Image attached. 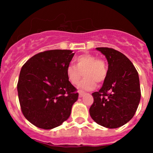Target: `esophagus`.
<instances>
[{
	"instance_id": "esophagus-1",
	"label": "esophagus",
	"mask_w": 153,
	"mask_h": 153,
	"mask_svg": "<svg viewBox=\"0 0 153 153\" xmlns=\"http://www.w3.org/2000/svg\"><path fill=\"white\" fill-rule=\"evenodd\" d=\"M84 94H85V93L82 92V91H79V97H80V98L82 97Z\"/></svg>"
}]
</instances>
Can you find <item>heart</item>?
<instances>
[{
	"label": "heart",
	"instance_id": "heart-1",
	"mask_svg": "<svg viewBox=\"0 0 153 153\" xmlns=\"http://www.w3.org/2000/svg\"><path fill=\"white\" fill-rule=\"evenodd\" d=\"M75 65L69 64L66 67V75L68 80L76 85L81 78L83 72V80L79 84V88L91 91L96 85V82H101L107 75V66L104 60L97 59L91 54H82L75 59Z\"/></svg>",
	"mask_w": 153,
	"mask_h": 153
}]
</instances>
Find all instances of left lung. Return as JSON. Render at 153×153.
Segmentation results:
<instances>
[{
    "instance_id": "left-lung-1",
    "label": "left lung",
    "mask_w": 153,
    "mask_h": 153,
    "mask_svg": "<svg viewBox=\"0 0 153 153\" xmlns=\"http://www.w3.org/2000/svg\"><path fill=\"white\" fill-rule=\"evenodd\" d=\"M96 50L106 57L108 72L101 88L92 94L94 101L89 113L98 124L115 129L131 120L137 109L140 79L134 66L122 52L108 47Z\"/></svg>"
}]
</instances>
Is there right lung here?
<instances>
[{
  "label": "right lung",
  "mask_w": 153,
  "mask_h": 153,
  "mask_svg": "<svg viewBox=\"0 0 153 153\" xmlns=\"http://www.w3.org/2000/svg\"><path fill=\"white\" fill-rule=\"evenodd\" d=\"M74 54L72 50L45 51L22 68L17 85L19 103L25 118L36 127L52 129L71 116L78 94L67 78L66 67Z\"/></svg>",
  "instance_id": "right-lung-1"
}]
</instances>
